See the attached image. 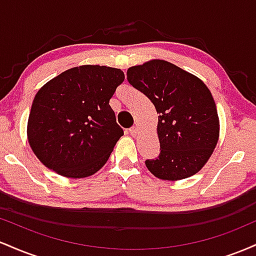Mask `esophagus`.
<instances>
[{
    "label": "esophagus",
    "mask_w": 256,
    "mask_h": 256,
    "mask_svg": "<svg viewBox=\"0 0 256 256\" xmlns=\"http://www.w3.org/2000/svg\"><path fill=\"white\" fill-rule=\"evenodd\" d=\"M137 128H136V126H132V128H128V132H130V134H131V136H136V134H137Z\"/></svg>",
    "instance_id": "1"
}]
</instances>
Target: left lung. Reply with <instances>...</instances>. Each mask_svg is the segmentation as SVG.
Wrapping results in <instances>:
<instances>
[{"instance_id": "obj_1", "label": "left lung", "mask_w": 256, "mask_h": 256, "mask_svg": "<svg viewBox=\"0 0 256 256\" xmlns=\"http://www.w3.org/2000/svg\"><path fill=\"white\" fill-rule=\"evenodd\" d=\"M128 80L150 100L158 114L160 154L146 160L149 171L164 180L198 173L219 137L218 112L210 89L192 73L164 60L130 67Z\"/></svg>"}]
</instances>
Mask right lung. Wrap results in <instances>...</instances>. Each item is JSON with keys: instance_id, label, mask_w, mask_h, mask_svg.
<instances>
[{"instance_id": "add662e5", "label": "right lung", "mask_w": 256, "mask_h": 256, "mask_svg": "<svg viewBox=\"0 0 256 256\" xmlns=\"http://www.w3.org/2000/svg\"><path fill=\"white\" fill-rule=\"evenodd\" d=\"M124 72L98 64L73 67L36 94L28 122L32 150L44 166L68 178L94 174L124 131L110 100Z\"/></svg>"}]
</instances>
